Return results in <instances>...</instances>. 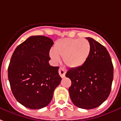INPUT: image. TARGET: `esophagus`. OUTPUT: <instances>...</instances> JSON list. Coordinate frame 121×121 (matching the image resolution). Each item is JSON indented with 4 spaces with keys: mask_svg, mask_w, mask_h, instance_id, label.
<instances>
[{
    "mask_svg": "<svg viewBox=\"0 0 121 121\" xmlns=\"http://www.w3.org/2000/svg\"><path fill=\"white\" fill-rule=\"evenodd\" d=\"M66 72H67V70L65 69V68H63V67H60V68L59 69V74L60 75V77H62V78H63V77L65 76Z\"/></svg>",
    "mask_w": 121,
    "mask_h": 121,
    "instance_id": "1",
    "label": "esophagus"
}]
</instances>
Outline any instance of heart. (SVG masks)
Returning a JSON list of instances; mask_svg holds the SVG:
<instances>
[{
    "instance_id": "obj_1",
    "label": "heart",
    "mask_w": 121,
    "mask_h": 121,
    "mask_svg": "<svg viewBox=\"0 0 121 121\" xmlns=\"http://www.w3.org/2000/svg\"><path fill=\"white\" fill-rule=\"evenodd\" d=\"M91 50V44L87 39L65 38L56 42L54 51H51L49 55L55 63L60 62L61 57L68 67L78 68L86 62Z\"/></svg>"
}]
</instances>
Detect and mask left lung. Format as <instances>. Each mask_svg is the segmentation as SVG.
I'll list each match as a JSON object with an SVG mask.
<instances>
[{
    "instance_id": "1",
    "label": "left lung",
    "mask_w": 121,
    "mask_h": 121,
    "mask_svg": "<svg viewBox=\"0 0 121 121\" xmlns=\"http://www.w3.org/2000/svg\"><path fill=\"white\" fill-rule=\"evenodd\" d=\"M86 39L91 47L87 60L81 67L69 69L65 76L72 81L69 91L73 104L81 108L92 109L108 97L114 67L107 49L93 39Z\"/></svg>"
}]
</instances>
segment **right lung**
<instances>
[{
  "label": "right lung",
  "instance_id": "right-lung-1",
  "mask_svg": "<svg viewBox=\"0 0 121 121\" xmlns=\"http://www.w3.org/2000/svg\"><path fill=\"white\" fill-rule=\"evenodd\" d=\"M54 44L43 35L31 36L15 49L8 67L12 93L20 104L30 109H40L51 101L61 78L58 67L49 63Z\"/></svg>",
  "mask_w": 121,
  "mask_h": 121
}]
</instances>
